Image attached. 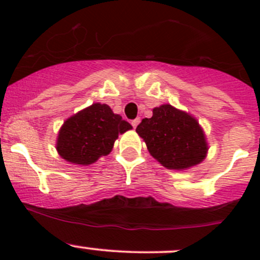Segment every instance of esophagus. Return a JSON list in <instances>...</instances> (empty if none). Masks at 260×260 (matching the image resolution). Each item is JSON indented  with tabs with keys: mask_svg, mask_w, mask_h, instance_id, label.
Listing matches in <instances>:
<instances>
[{
	"mask_svg": "<svg viewBox=\"0 0 260 260\" xmlns=\"http://www.w3.org/2000/svg\"><path fill=\"white\" fill-rule=\"evenodd\" d=\"M138 123H140V118H136V119H133L132 122H131V124L133 125V128H136L138 125Z\"/></svg>",
	"mask_w": 260,
	"mask_h": 260,
	"instance_id": "obj_1",
	"label": "esophagus"
}]
</instances>
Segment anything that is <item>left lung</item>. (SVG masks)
<instances>
[{
	"mask_svg": "<svg viewBox=\"0 0 260 260\" xmlns=\"http://www.w3.org/2000/svg\"><path fill=\"white\" fill-rule=\"evenodd\" d=\"M136 132L146 142L152 157L170 170H185L199 165L208 153V143L198 120L170 104L153 108Z\"/></svg>",
	"mask_w": 260,
	"mask_h": 260,
	"instance_id": "left-lung-1",
	"label": "left lung"
}]
</instances>
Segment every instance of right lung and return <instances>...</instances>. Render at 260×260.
Segmentation results:
<instances>
[{"mask_svg": "<svg viewBox=\"0 0 260 260\" xmlns=\"http://www.w3.org/2000/svg\"><path fill=\"white\" fill-rule=\"evenodd\" d=\"M132 125L114 114L107 104L94 103L68 118L57 136L56 149L68 162L90 165L112 151L118 135Z\"/></svg>", "mask_w": 260, "mask_h": 260, "instance_id": "add662e5", "label": "right lung"}]
</instances>
